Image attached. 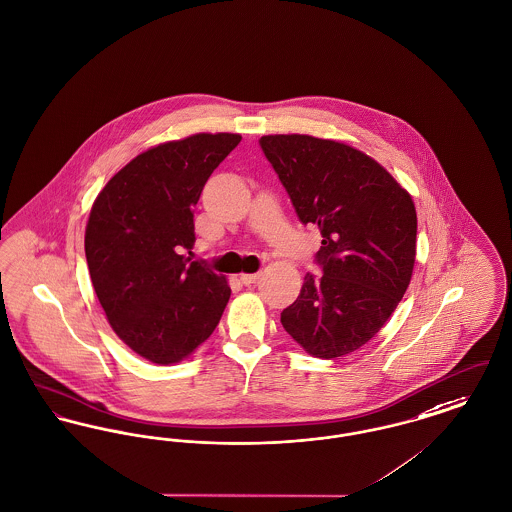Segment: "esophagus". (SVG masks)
I'll return each instance as SVG.
<instances>
[{
  "mask_svg": "<svg viewBox=\"0 0 512 512\" xmlns=\"http://www.w3.org/2000/svg\"><path fill=\"white\" fill-rule=\"evenodd\" d=\"M259 278V274L257 272H251V274H241L240 280L241 284H245V286H251V284H255V280Z\"/></svg>",
  "mask_w": 512,
  "mask_h": 512,
  "instance_id": "obj_1",
  "label": "esophagus"
}]
</instances>
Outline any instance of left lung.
I'll return each mask as SVG.
<instances>
[{
    "label": "left lung",
    "mask_w": 512,
    "mask_h": 512,
    "mask_svg": "<svg viewBox=\"0 0 512 512\" xmlns=\"http://www.w3.org/2000/svg\"><path fill=\"white\" fill-rule=\"evenodd\" d=\"M259 145L303 224L323 236V276L305 274L280 323L323 360L369 342L402 300L416 261L418 216L410 193L367 154L311 135H265Z\"/></svg>",
    "instance_id": "1"
}]
</instances>
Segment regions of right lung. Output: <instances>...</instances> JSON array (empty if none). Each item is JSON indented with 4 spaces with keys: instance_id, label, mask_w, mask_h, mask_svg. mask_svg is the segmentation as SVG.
Here are the masks:
<instances>
[{
    "instance_id": "obj_1",
    "label": "right lung",
    "mask_w": 512,
    "mask_h": 512,
    "mask_svg": "<svg viewBox=\"0 0 512 512\" xmlns=\"http://www.w3.org/2000/svg\"><path fill=\"white\" fill-rule=\"evenodd\" d=\"M238 133H197L135 156L92 205L85 255L98 301L121 340L152 363H176L216 329L230 300L222 274L185 257L193 207Z\"/></svg>"
}]
</instances>
